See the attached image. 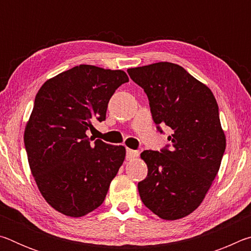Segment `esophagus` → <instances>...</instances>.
<instances>
[{
    "label": "esophagus",
    "mask_w": 251,
    "mask_h": 251,
    "mask_svg": "<svg viewBox=\"0 0 251 251\" xmlns=\"http://www.w3.org/2000/svg\"><path fill=\"white\" fill-rule=\"evenodd\" d=\"M138 156V151H133V150H129V148H127L126 150V159H134L136 157Z\"/></svg>",
    "instance_id": "1"
}]
</instances>
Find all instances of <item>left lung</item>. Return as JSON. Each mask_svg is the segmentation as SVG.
I'll return each mask as SVG.
<instances>
[{"mask_svg":"<svg viewBox=\"0 0 251 251\" xmlns=\"http://www.w3.org/2000/svg\"><path fill=\"white\" fill-rule=\"evenodd\" d=\"M146 93L157 129L168 126L171 144L144 151L145 179L138 182L142 201L158 217L175 220L201 205L219 171L226 138L218 105L206 85L184 67L168 62L127 70Z\"/></svg>","mask_w":251,"mask_h":251,"instance_id":"1","label":"left lung"}]
</instances>
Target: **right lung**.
<instances>
[{
  "label": "right lung",
  "instance_id": "right-lung-1",
  "mask_svg": "<svg viewBox=\"0 0 251 251\" xmlns=\"http://www.w3.org/2000/svg\"><path fill=\"white\" fill-rule=\"evenodd\" d=\"M124 71L75 66L42 85L25 127L32 175L54 209L82 217L103 203L125 159V147L88 138L93 123L106 118L108 101Z\"/></svg>",
  "mask_w": 251,
  "mask_h": 251
}]
</instances>
